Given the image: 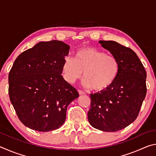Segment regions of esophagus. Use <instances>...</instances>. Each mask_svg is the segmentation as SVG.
<instances>
[{"label": "esophagus", "mask_w": 156, "mask_h": 156, "mask_svg": "<svg viewBox=\"0 0 156 156\" xmlns=\"http://www.w3.org/2000/svg\"><path fill=\"white\" fill-rule=\"evenodd\" d=\"M78 93H79V94H80V95L84 94V92L82 90H80V89H79V90H78Z\"/></svg>", "instance_id": "esophagus-1"}]
</instances>
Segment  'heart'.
<instances>
[{
  "label": "heart",
  "instance_id": "heart-1",
  "mask_svg": "<svg viewBox=\"0 0 156 156\" xmlns=\"http://www.w3.org/2000/svg\"><path fill=\"white\" fill-rule=\"evenodd\" d=\"M120 71L118 60L94 47H84L76 52L75 59L66 57L62 65V77L73 83L83 75V84L94 91H104L112 85Z\"/></svg>",
  "mask_w": 156,
  "mask_h": 156
}]
</instances>
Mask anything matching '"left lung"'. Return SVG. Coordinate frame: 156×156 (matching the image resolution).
<instances>
[{
  "instance_id": "8db88e82",
  "label": "left lung",
  "mask_w": 156,
  "mask_h": 156,
  "mask_svg": "<svg viewBox=\"0 0 156 156\" xmlns=\"http://www.w3.org/2000/svg\"><path fill=\"white\" fill-rule=\"evenodd\" d=\"M99 43L118 60L120 71L112 86L90 94L88 120L99 130L118 131L138 117L147 94V72L131 49L112 41H100Z\"/></svg>"
}]
</instances>
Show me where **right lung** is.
<instances>
[{
  "instance_id": "obj_1",
  "label": "right lung",
  "mask_w": 156,
  "mask_h": 156,
  "mask_svg": "<svg viewBox=\"0 0 156 156\" xmlns=\"http://www.w3.org/2000/svg\"><path fill=\"white\" fill-rule=\"evenodd\" d=\"M69 46L41 42L23 51L9 73V96L19 120L33 130H56L64 124L68 105L78 92L61 75Z\"/></svg>"
}]
</instances>
